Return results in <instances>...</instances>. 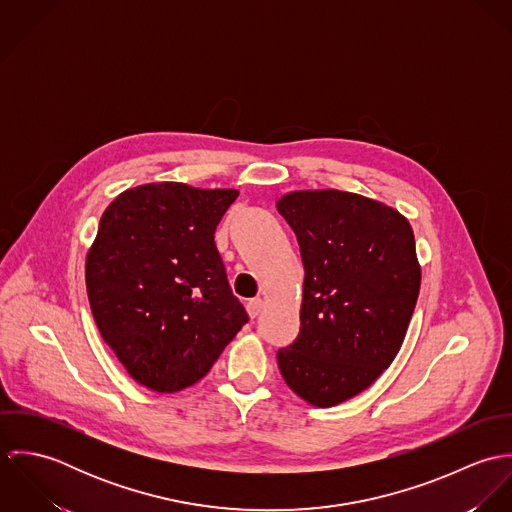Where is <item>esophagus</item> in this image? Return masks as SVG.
I'll return each mask as SVG.
<instances>
[{
	"label": "esophagus",
	"instance_id": "esophagus-1",
	"mask_svg": "<svg viewBox=\"0 0 512 512\" xmlns=\"http://www.w3.org/2000/svg\"><path fill=\"white\" fill-rule=\"evenodd\" d=\"M262 307H264V301H262L260 297H256V299H250V301H248V305H246V309H248V315H250L252 319L260 315Z\"/></svg>",
	"mask_w": 512,
	"mask_h": 512
}]
</instances>
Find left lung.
Segmentation results:
<instances>
[{
	"label": "left lung",
	"instance_id": "8db88e82",
	"mask_svg": "<svg viewBox=\"0 0 512 512\" xmlns=\"http://www.w3.org/2000/svg\"><path fill=\"white\" fill-rule=\"evenodd\" d=\"M305 270L299 335L278 351L286 384L331 408L368 388L398 355L420 293L410 222L363 195L293 191L278 201Z\"/></svg>",
	"mask_w": 512,
	"mask_h": 512
}]
</instances>
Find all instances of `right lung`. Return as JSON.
Wrapping results in <instances>:
<instances>
[{"label":"right lung","mask_w":512,"mask_h":512,"mask_svg":"<svg viewBox=\"0 0 512 512\" xmlns=\"http://www.w3.org/2000/svg\"><path fill=\"white\" fill-rule=\"evenodd\" d=\"M234 189L149 183L104 211L86 256V292L102 339L155 392L199 382L248 323L215 244Z\"/></svg>","instance_id":"add662e5"}]
</instances>
